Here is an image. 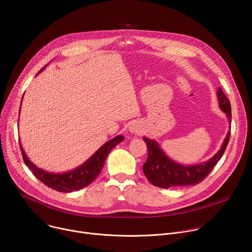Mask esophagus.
<instances>
[{"instance_id": "1", "label": "esophagus", "mask_w": 252, "mask_h": 252, "mask_svg": "<svg viewBox=\"0 0 252 252\" xmlns=\"http://www.w3.org/2000/svg\"><path fill=\"white\" fill-rule=\"evenodd\" d=\"M129 130H130L131 132H133V133H137V132H138V130H139V127H137V126L133 124V125H131V126H130Z\"/></svg>"}]
</instances>
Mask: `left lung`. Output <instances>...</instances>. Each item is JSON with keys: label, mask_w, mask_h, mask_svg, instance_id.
Listing matches in <instances>:
<instances>
[{"label": "left lung", "mask_w": 252, "mask_h": 252, "mask_svg": "<svg viewBox=\"0 0 252 252\" xmlns=\"http://www.w3.org/2000/svg\"><path fill=\"white\" fill-rule=\"evenodd\" d=\"M219 104L222 112L227 116L228 123L231 124V107L229 99L220 88L218 90ZM230 131L227 132L221 149L209 160L195 165H184L169 158L159 148L155 139L143 137L148 148V159L142 165V170L149 182L158 188L169 189L176 187L195 186L201 183L217 165L228 145Z\"/></svg>", "instance_id": "8db88e82"}]
</instances>
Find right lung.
<instances>
[{
	"label": "right lung",
	"mask_w": 252,
	"mask_h": 252,
	"mask_svg": "<svg viewBox=\"0 0 252 252\" xmlns=\"http://www.w3.org/2000/svg\"><path fill=\"white\" fill-rule=\"evenodd\" d=\"M46 66H44L40 71H42ZM23 99V97H22ZM21 111V107H20ZM125 139L123 135H118L115 138L106 141L102 147H100L86 162L77 168L63 173H53L46 171L42 168L35 166L27 157L22 148L20 142V148L22 152V156L26 165L32 172V174L38 179L45 184L47 187L61 192H71L80 190L91 185L97 175L100 173L104 160L110 154V152L120 142Z\"/></svg>",
	"instance_id": "1"
}]
</instances>
